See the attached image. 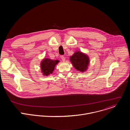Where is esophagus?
<instances>
[{
  "label": "esophagus",
  "instance_id": "1",
  "mask_svg": "<svg viewBox=\"0 0 130 130\" xmlns=\"http://www.w3.org/2000/svg\"><path fill=\"white\" fill-rule=\"evenodd\" d=\"M61 59H62V60L63 62H65V58L64 56H62V57H61Z\"/></svg>",
  "mask_w": 130,
  "mask_h": 130
}]
</instances>
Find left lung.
I'll list each match as a JSON object with an SVG mask.
<instances>
[{
	"label": "left lung",
	"instance_id": "left-lung-1",
	"mask_svg": "<svg viewBox=\"0 0 130 130\" xmlns=\"http://www.w3.org/2000/svg\"><path fill=\"white\" fill-rule=\"evenodd\" d=\"M70 60L75 69L80 72L85 71L89 63V59L87 55L81 51L75 52L70 57Z\"/></svg>",
	"mask_w": 130,
	"mask_h": 130
}]
</instances>
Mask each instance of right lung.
Wrapping results in <instances>:
<instances>
[{
    "mask_svg": "<svg viewBox=\"0 0 130 130\" xmlns=\"http://www.w3.org/2000/svg\"><path fill=\"white\" fill-rule=\"evenodd\" d=\"M59 61L58 60H53L48 58H45L41 63V71L44 76H48L52 73L54 67Z\"/></svg>",
    "mask_w": 130,
    "mask_h": 130,
    "instance_id": "right-lung-1",
    "label": "right lung"
}]
</instances>
